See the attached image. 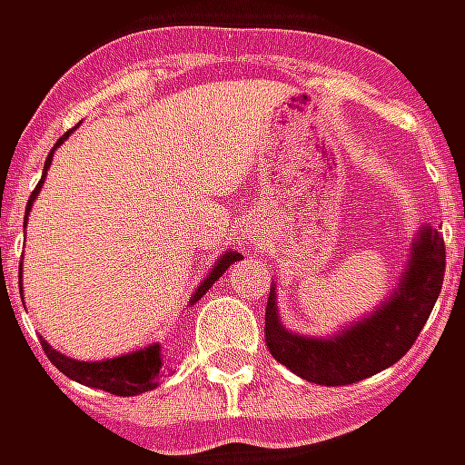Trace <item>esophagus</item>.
Returning <instances> with one entry per match:
<instances>
[{
  "label": "esophagus",
  "mask_w": 465,
  "mask_h": 465,
  "mask_svg": "<svg viewBox=\"0 0 465 465\" xmlns=\"http://www.w3.org/2000/svg\"><path fill=\"white\" fill-rule=\"evenodd\" d=\"M262 230H264L262 214H251V217H245V222L241 224V232H243V238H248V241H256V238L262 235Z\"/></svg>",
  "instance_id": "34e87169"
}]
</instances>
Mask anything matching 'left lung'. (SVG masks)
Returning a JSON list of instances; mask_svg holds the SVG:
<instances>
[{"instance_id":"left-lung-1","label":"left lung","mask_w":465,"mask_h":465,"mask_svg":"<svg viewBox=\"0 0 465 465\" xmlns=\"http://www.w3.org/2000/svg\"><path fill=\"white\" fill-rule=\"evenodd\" d=\"M445 243L437 230L421 224L408 251L398 285L359 322H348L335 335L316 337L292 332L277 309V285L267 301V348L292 374L313 384H353L401 361L424 330L442 291Z\"/></svg>"}]
</instances>
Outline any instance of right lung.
Masks as SVG:
<instances>
[{"mask_svg": "<svg viewBox=\"0 0 465 465\" xmlns=\"http://www.w3.org/2000/svg\"><path fill=\"white\" fill-rule=\"evenodd\" d=\"M70 133H73V130H70ZM70 133H64L57 143H54L52 153L46 156L41 183L35 185V191L31 193V198H28V206H25V222H28V212H31V206H34L35 196L41 193V185H44V180H46V170H49V164H52V156H54V152H57L59 146L70 138ZM241 259H243V256H241L238 251H224V253H220V256L214 259V267L209 269V274L198 282V288L193 291V295H191L188 306H196V301H201V298L206 295V291L220 280L222 274H224V269L230 267V264H235V262H241ZM20 280H23V264H20ZM20 288H23V282H20ZM41 345H44L46 359L52 361L64 377L85 384V387H96V390H106V392H112V395H123V398H128V395H141V392H146V390H153V387L159 384L162 366H164L162 342H152V345H146V348H138V351H130V353H123V356L102 361L70 359V356L59 353L57 348H52L46 340H41Z\"/></svg>", "mask_w": 465, "mask_h": 465, "instance_id": "add662e5", "label": "right lung"}]
</instances>
